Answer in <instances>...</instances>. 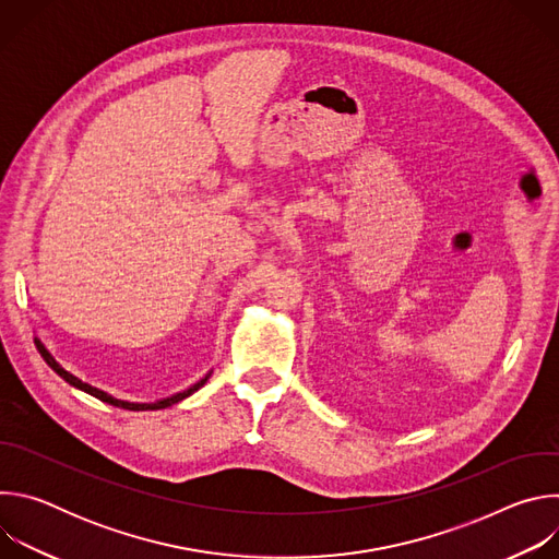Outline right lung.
Returning a JSON list of instances; mask_svg holds the SVG:
<instances>
[{"label": "right lung", "mask_w": 559, "mask_h": 559, "mask_svg": "<svg viewBox=\"0 0 559 559\" xmlns=\"http://www.w3.org/2000/svg\"><path fill=\"white\" fill-rule=\"evenodd\" d=\"M35 345H37V349H39L41 358L48 362V367H50L55 373H59L68 384H72V386H76V389H82V391H86V393L95 395L97 401H102V403H108V405H112V407H121V409H128V412H154V409H166V407H173V405H177L179 401H183V397H188L190 393H194L197 389H201V386L207 382V378H210V373H207L201 382H197V384H194V386H190L188 391L177 393V395H173V397H166V401L150 403V405H145V403H126V401H117V397L108 395L106 391H102V389H97V386H91L88 382H82L79 378H74L72 373H68L63 367H59V365H57V360L46 352V347H44L37 338H35Z\"/></svg>", "instance_id": "add662e5"}]
</instances>
